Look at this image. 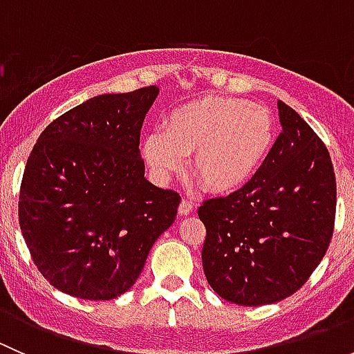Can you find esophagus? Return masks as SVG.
<instances>
[{
	"instance_id": "34e87169",
	"label": "esophagus",
	"mask_w": 354,
	"mask_h": 354,
	"mask_svg": "<svg viewBox=\"0 0 354 354\" xmlns=\"http://www.w3.org/2000/svg\"><path fill=\"white\" fill-rule=\"evenodd\" d=\"M192 210H194V205H192V202H188V200H181L180 207H178V214L180 216H188V214H192Z\"/></svg>"
}]
</instances>
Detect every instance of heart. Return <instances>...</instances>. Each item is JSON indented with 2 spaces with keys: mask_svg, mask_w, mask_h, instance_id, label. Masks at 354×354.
Returning a JSON list of instances; mask_svg holds the SVG:
<instances>
[{
  "mask_svg": "<svg viewBox=\"0 0 354 354\" xmlns=\"http://www.w3.org/2000/svg\"><path fill=\"white\" fill-rule=\"evenodd\" d=\"M276 118L266 106L238 97H205L174 109L162 131L142 142V156L157 180L180 173L192 156V173L217 195L245 188L272 151Z\"/></svg>",
  "mask_w": 354,
  "mask_h": 354,
  "instance_id": "1",
  "label": "heart"
}]
</instances>
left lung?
<instances>
[{
    "label": "left lung",
    "mask_w": 354,
    "mask_h": 354,
    "mask_svg": "<svg viewBox=\"0 0 354 354\" xmlns=\"http://www.w3.org/2000/svg\"><path fill=\"white\" fill-rule=\"evenodd\" d=\"M283 131L257 176L200 205L207 283L226 301H281L308 281L329 248L335 176L329 151L305 120L277 101Z\"/></svg>",
    "instance_id": "1"
}]
</instances>
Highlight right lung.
Listing matches in <instances>:
<instances>
[{"instance_id": "obj_1", "label": "right lung", "mask_w": 354, "mask_h": 354, "mask_svg": "<svg viewBox=\"0 0 354 354\" xmlns=\"http://www.w3.org/2000/svg\"><path fill=\"white\" fill-rule=\"evenodd\" d=\"M156 85L102 94L46 127L25 166L24 240L39 272L62 292L113 299L135 284L180 195L145 180L140 130Z\"/></svg>"}]
</instances>
